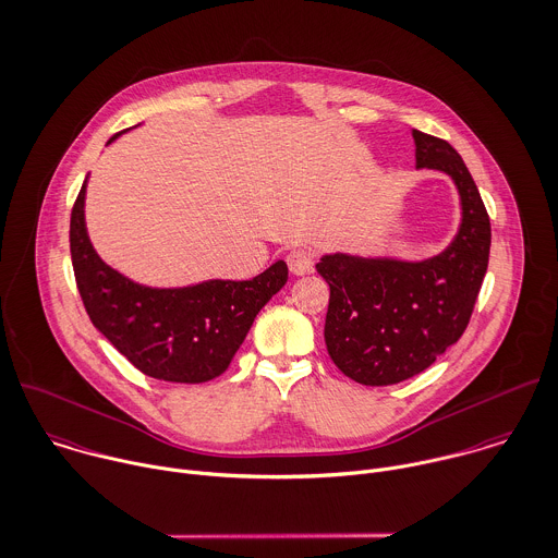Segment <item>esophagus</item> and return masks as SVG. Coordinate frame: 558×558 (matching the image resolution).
Returning a JSON list of instances; mask_svg holds the SVG:
<instances>
[{"label":"esophagus","instance_id":"1","mask_svg":"<svg viewBox=\"0 0 558 558\" xmlns=\"http://www.w3.org/2000/svg\"><path fill=\"white\" fill-rule=\"evenodd\" d=\"M287 265H289L291 274H295V276L311 274L315 267V252L311 247H293L287 254Z\"/></svg>","mask_w":558,"mask_h":558}]
</instances>
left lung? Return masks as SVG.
I'll use <instances>...</instances> for the list:
<instances>
[{
  "label": "left lung",
  "instance_id": "obj_1",
  "mask_svg": "<svg viewBox=\"0 0 558 558\" xmlns=\"http://www.w3.org/2000/svg\"><path fill=\"white\" fill-rule=\"evenodd\" d=\"M417 167L448 173L463 219L437 256L407 263L328 254L317 271L330 287L326 348L335 365L367 387H387L428 369L465 332L489 265L492 223L459 151L413 130Z\"/></svg>",
  "mask_w": 558,
  "mask_h": 558
}]
</instances>
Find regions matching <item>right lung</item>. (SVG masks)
<instances>
[{
  "label": "right lung",
  "mask_w": 558,
  "mask_h": 558,
  "mask_svg": "<svg viewBox=\"0 0 558 558\" xmlns=\"http://www.w3.org/2000/svg\"><path fill=\"white\" fill-rule=\"evenodd\" d=\"M84 195L86 180L71 210L69 245L75 284L93 326L149 378L197 385L221 376L258 311L284 287L287 263L278 260L241 282L143 287L108 267L93 250L84 223Z\"/></svg>",
  "instance_id": "right-lung-1"
}]
</instances>
